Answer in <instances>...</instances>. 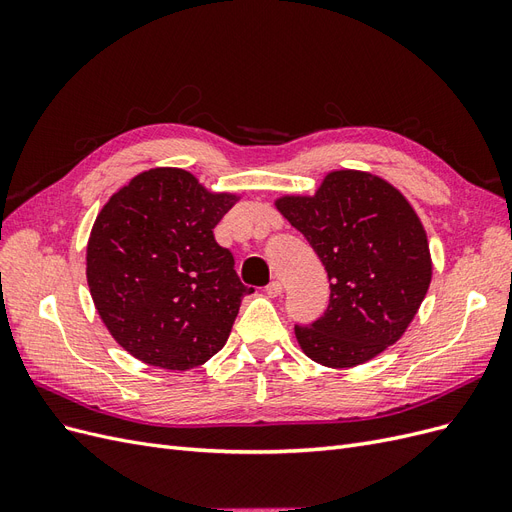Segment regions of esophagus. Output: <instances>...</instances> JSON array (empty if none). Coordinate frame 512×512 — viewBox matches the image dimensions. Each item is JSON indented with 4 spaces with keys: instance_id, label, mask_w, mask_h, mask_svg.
Instances as JSON below:
<instances>
[{
    "instance_id": "obj_1",
    "label": "esophagus",
    "mask_w": 512,
    "mask_h": 512,
    "mask_svg": "<svg viewBox=\"0 0 512 512\" xmlns=\"http://www.w3.org/2000/svg\"><path fill=\"white\" fill-rule=\"evenodd\" d=\"M265 292L269 294V297H280V294L284 292V286H282V282H271L267 288H265Z\"/></svg>"
}]
</instances>
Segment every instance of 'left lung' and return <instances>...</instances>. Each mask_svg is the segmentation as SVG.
<instances>
[{"instance_id":"1","label":"left lung","mask_w":512,"mask_h":512,"mask_svg":"<svg viewBox=\"0 0 512 512\" xmlns=\"http://www.w3.org/2000/svg\"><path fill=\"white\" fill-rule=\"evenodd\" d=\"M275 209L303 232L327 269L324 316L294 327L309 359L363 365L406 333L431 284L427 232L410 200L367 170H331L318 190L282 194Z\"/></svg>"}]
</instances>
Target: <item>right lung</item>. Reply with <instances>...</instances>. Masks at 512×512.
<instances>
[{
	"mask_svg": "<svg viewBox=\"0 0 512 512\" xmlns=\"http://www.w3.org/2000/svg\"><path fill=\"white\" fill-rule=\"evenodd\" d=\"M239 198L211 192L183 168L158 166L132 177L98 213L87 286L104 327L134 359L188 371L226 344L252 288L213 228Z\"/></svg>",
	"mask_w": 512,
	"mask_h": 512,
	"instance_id": "1",
	"label": "right lung"
}]
</instances>
